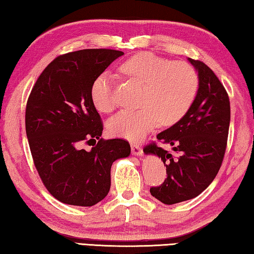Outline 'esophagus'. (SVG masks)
Returning <instances> with one entry per match:
<instances>
[{
  "mask_svg": "<svg viewBox=\"0 0 254 254\" xmlns=\"http://www.w3.org/2000/svg\"><path fill=\"white\" fill-rule=\"evenodd\" d=\"M131 151L134 156H143V150L141 148V145L137 143H131Z\"/></svg>",
  "mask_w": 254,
  "mask_h": 254,
  "instance_id": "1",
  "label": "esophagus"
}]
</instances>
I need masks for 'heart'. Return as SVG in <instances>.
<instances>
[{"mask_svg": "<svg viewBox=\"0 0 254 254\" xmlns=\"http://www.w3.org/2000/svg\"><path fill=\"white\" fill-rule=\"evenodd\" d=\"M120 71L127 79L142 84L139 109L119 112L107 123L112 135L130 141L142 140L159 121L162 126L180 121L198 92L199 77L194 67L148 51L123 62ZM91 97L98 111H113L117 106L113 76L109 72L98 75L92 84Z\"/></svg>", "mask_w": 254, "mask_h": 254, "instance_id": "obj_1", "label": "heart"}]
</instances>
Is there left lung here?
Listing matches in <instances>:
<instances>
[{
	"instance_id": "8db88e82",
	"label": "left lung",
	"mask_w": 254,
	"mask_h": 254,
	"mask_svg": "<svg viewBox=\"0 0 254 254\" xmlns=\"http://www.w3.org/2000/svg\"><path fill=\"white\" fill-rule=\"evenodd\" d=\"M188 60L199 77L195 101L180 121L157 135L180 156L173 157L154 142L143 149L166 166L165 182L150 188L151 195L166 205L195 198L209 186L222 166L229 135L231 107L224 86L203 62Z\"/></svg>"
}]
</instances>
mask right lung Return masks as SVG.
Masks as SVG:
<instances>
[{
  "mask_svg": "<svg viewBox=\"0 0 254 254\" xmlns=\"http://www.w3.org/2000/svg\"><path fill=\"white\" fill-rule=\"evenodd\" d=\"M122 55L114 49L60 55L29 95L25 132L34 166L47 190L64 204L87 207L104 199L112 163L131 153L126 140L102 139L103 122L91 97L94 79ZM83 143L93 147L87 152Z\"/></svg>",
  "mask_w": 254,
  "mask_h": 254,
  "instance_id": "1",
  "label": "right lung"
}]
</instances>
